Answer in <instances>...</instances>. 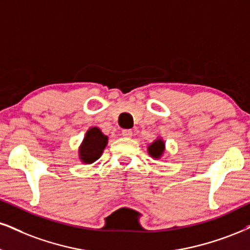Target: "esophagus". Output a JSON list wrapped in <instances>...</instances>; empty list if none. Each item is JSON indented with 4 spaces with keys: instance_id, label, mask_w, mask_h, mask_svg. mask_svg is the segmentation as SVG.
Masks as SVG:
<instances>
[{
    "instance_id": "obj_1",
    "label": "esophagus",
    "mask_w": 250,
    "mask_h": 250,
    "mask_svg": "<svg viewBox=\"0 0 250 250\" xmlns=\"http://www.w3.org/2000/svg\"><path fill=\"white\" fill-rule=\"evenodd\" d=\"M122 134L124 135L125 138H131L132 135H133V132H132L131 130H123L122 131Z\"/></svg>"
}]
</instances>
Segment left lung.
<instances>
[{
    "mask_svg": "<svg viewBox=\"0 0 250 250\" xmlns=\"http://www.w3.org/2000/svg\"><path fill=\"white\" fill-rule=\"evenodd\" d=\"M147 150H148V154L153 159H161L163 153H165L166 150V143L161 139V138H158V139L154 140L152 144L148 145Z\"/></svg>",
    "mask_w": 250,
    "mask_h": 250,
    "instance_id": "obj_1",
    "label": "left lung"
}]
</instances>
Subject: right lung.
Returning <instances> with one entry per match:
<instances>
[{"label":"right lung","instance_id":"obj_1","mask_svg":"<svg viewBox=\"0 0 250 250\" xmlns=\"http://www.w3.org/2000/svg\"><path fill=\"white\" fill-rule=\"evenodd\" d=\"M107 145V137L102 133L98 127H90L83 138L79 147L80 161L90 165L101 158L102 153Z\"/></svg>","mask_w":250,"mask_h":250}]
</instances>
